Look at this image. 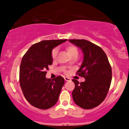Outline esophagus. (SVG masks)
Listing matches in <instances>:
<instances>
[{
  "label": "esophagus",
  "instance_id": "1",
  "mask_svg": "<svg viewBox=\"0 0 129 129\" xmlns=\"http://www.w3.org/2000/svg\"><path fill=\"white\" fill-rule=\"evenodd\" d=\"M64 79L66 81H70V80H71V79H70L69 77H64Z\"/></svg>",
  "mask_w": 129,
  "mask_h": 129
}]
</instances>
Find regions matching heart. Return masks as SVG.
Returning <instances> with one entry per match:
<instances>
[{
	"mask_svg": "<svg viewBox=\"0 0 129 129\" xmlns=\"http://www.w3.org/2000/svg\"><path fill=\"white\" fill-rule=\"evenodd\" d=\"M66 50L67 51V52H68V54L70 56V57H71L72 56L75 55V54H76V55L78 54V50H77V47L73 45L68 46L66 47ZM57 53L58 50L57 48H54L53 49L52 51V53H51V55H52V57L53 59H55L56 56H57Z\"/></svg>",
	"mask_w": 129,
	"mask_h": 129,
	"instance_id": "1",
	"label": "heart"
}]
</instances>
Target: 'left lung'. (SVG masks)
Segmentation results:
<instances>
[{
  "label": "left lung",
  "mask_w": 129,
  "mask_h": 129,
  "mask_svg": "<svg viewBox=\"0 0 129 129\" xmlns=\"http://www.w3.org/2000/svg\"><path fill=\"white\" fill-rule=\"evenodd\" d=\"M83 53V60L77 75L85 79L79 83L76 79L72 91L73 101L84 109L98 106L105 99L112 79V68L106 54L101 47L84 39H69Z\"/></svg>",
  "instance_id": "1"
}]
</instances>
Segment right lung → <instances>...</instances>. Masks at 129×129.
<instances>
[{
	"label": "right lung",
	"mask_w": 129,
	"mask_h": 129,
	"mask_svg": "<svg viewBox=\"0 0 129 129\" xmlns=\"http://www.w3.org/2000/svg\"><path fill=\"white\" fill-rule=\"evenodd\" d=\"M64 40H42L33 45L21 61L19 82L24 98L35 107L47 109L57 103L64 83L63 77L47 79L46 70L52 65L53 49L64 43Z\"/></svg>",
	"instance_id": "right-lung-1"
}]
</instances>
